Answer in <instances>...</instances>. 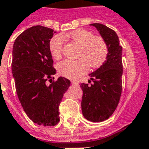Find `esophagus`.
<instances>
[{
    "mask_svg": "<svg viewBox=\"0 0 149 149\" xmlns=\"http://www.w3.org/2000/svg\"><path fill=\"white\" fill-rule=\"evenodd\" d=\"M71 83H72V85H74V86L78 85V83H77V82H75V81H72Z\"/></svg>",
    "mask_w": 149,
    "mask_h": 149,
    "instance_id": "34e87169",
    "label": "esophagus"
}]
</instances>
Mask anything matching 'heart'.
<instances>
[{
	"mask_svg": "<svg viewBox=\"0 0 149 149\" xmlns=\"http://www.w3.org/2000/svg\"><path fill=\"white\" fill-rule=\"evenodd\" d=\"M64 38H70L80 46L77 58L79 60H66L57 65L60 75L69 79H77L88 70V67L97 69L106 61L108 47L102 37H95L93 33L77 29L68 34L57 35L49 42V49L55 59L61 57L63 49Z\"/></svg>",
	"mask_w": 149,
	"mask_h": 149,
	"instance_id": "heart-1",
	"label": "heart"
}]
</instances>
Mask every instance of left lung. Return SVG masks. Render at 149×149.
<instances>
[{
  "instance_id": "8db88e82",
  "label": "left lung",
  "mask_w": 149,
  "mask_h": 149,
  "mask_svg": "<svg viewBox=\"0 0 149 149\" xmlns=\"http://www.w3.org/2000/svg\"><path fill=\"white\" fill-rule=\"evenodd\" d=\"M99 31L108 47L106 61L100 68L89 74L93 83H81V102L84 118L93 123L108 119L115 112L122 93L123 47L116 33L102 24H91ZM89 79V82H91Z\"/></svg>"
}]
</instances>
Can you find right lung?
Returning <instances> with one entry per match:
<instances>
[{
  "label": "right lung",
  "mask_w": 149,
  "mask_h": 149,
  "mask_svg": "<svg viewBox=\"0 0 149 149\" xmlns=\"http://www.w3.org/2000/svg\"><path fill=\"white\" fill-rule=\"evenodd\" d=\"M54 33L40 25L30 27L17 37L12 51V73L18 99L26 116L43 126H54L60 122L59 106L70 86V81L62 77L52 82L56 70L49 42Z\"/></svg>",
  "instance_id": "obj_1"
}]
</instances>
